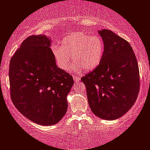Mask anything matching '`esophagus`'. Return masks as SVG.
<instances>
[{
  "label": "esophagus",
  "mask_w": 150,
  "mask_h": 150,
  "mask_svg": "<svg viewBox=\"0 0 150 150\" xmlns=\"http://www.w3.org/2000/svg\"><path fill=\"white\" fill-rule=\"evenodd\" d=\"M73 78H74V83H77L78 81L81 80V77H77L76 76H73Z\"/></svg>",
  "instance_id": "obj_1"
}]
</instances>
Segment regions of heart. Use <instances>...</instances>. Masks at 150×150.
Instances as JSON below:
<instances>
[{
    "label": "heart",
    "mask_w": 150,
    "mask_h": 150,
    "mask_svg": "<svg viewBox=\"0 0 150 150\" xmlns=\"http://www.w3.org/2000/svg\"><path fill=\"white\" fill-rule=\"evenodd\" d=\"M53 55L58 67L64 71L69 69L72 57L78 64L71 70L83 69L90 71L97 68L102 60L104 53V43L98 35H90L85 33H71L63 38L61 47H51Z\"/></svg>",
    "instance_id": "1"
}]
</instances>
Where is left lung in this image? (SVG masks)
<instances>
[{
	"instance_id": "left-lung-1",
	"label": "left lung",
	"mask_w": 150,
	"mask_h": 150,
	"mask_svg": "<svg viewBox=\"0 0 150 150\" xmlns=\"http://www.w3.org/2000/svg\"><path fill=\"white\" fill-rule=\"evenodd\" d=\"M98 33L104 43L102 60L81 81L92 112L101 119L114 120L126 113L137 99L139 69L128 42L111 30Z\"/></svg>"
}]
</instances>
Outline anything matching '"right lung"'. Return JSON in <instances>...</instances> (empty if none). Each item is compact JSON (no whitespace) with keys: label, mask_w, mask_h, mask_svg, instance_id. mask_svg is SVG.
I'll return each instance as SVG.
<instances>
[{"label":"right lung","mask_w":150,"mask_h":150,"mask_svg":"<svg viewBox=\"0 0 150 150\" xmlns=\"http://www.w3.org/2000/svg\"><path fill=\"white\" fill-rule=\"evenodd\" d=\"M45 35L25 39L11 59L10 95L16 109L33 122L58 123L67 110L71 76L57 66Z\"/></svg>","instance_id":"right-lung-1"}]
</instances>
